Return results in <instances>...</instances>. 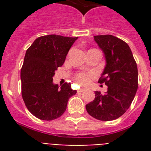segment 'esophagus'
I'll return each mask as SVG.
<instances>
[{"label": "esophagus", "mask_w": 151, "mask_h": 151, "mask_svg": "<svg viewBox=\"0 0 151 151\" xmlns=\"http://www.w3.org/2000/svg\"><path fill=\"white\" fill-rule=\"evenodd\" d=\"M85 90V88H80V89L78 90V92H84Z\"/></svg>", "instance_id": "34e87169"}]
</instances>
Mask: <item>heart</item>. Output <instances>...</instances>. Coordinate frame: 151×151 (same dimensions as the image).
Masks as SVG:
<instances>
[{
    "label": "heart",
    "instance_id": "1",
    "mask_svg": "<svg viewBox=\"0 0 151 151\" xmlns=\"http://www.w3.org/2000/svg\"><path fill=\"white\" fill-rule=\"evenodd\" d=\"M75 78L78 84H80V85H86V84L89 82L90 74L81 72V73H78L76 75Z\"/></svg>",
    "mask_w": 151,
    "mask_h": 151
}]
</instances>
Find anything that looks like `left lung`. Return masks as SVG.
<instances>
[{
	"instance_id": "1",
	"label": "left lung",
	"mask_w": 151,
	"mask_h": 151,
	"mask_svg": "<svg viewBox=\"0 0 151 151\" xmlns=\"http://www.w3.org/2000/svg\"><path fill=\"white\" fill-rule=\"evenodd\" d=\"M94 40L103 51L106 66L99 83L107 86V92H95V99L86 105L92 117L112 121L126 112L138 88V70L131 49L124 41L113 35H97Z\"/></svg>"
}]
</instances>
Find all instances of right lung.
I'll list each match as a JSON object with an SVG mask.
<instances>
[{
	"label": "right lung",
	"mask_w": 151,
	"mask_h": 151,
	"mask_svg": "<svg viewBox=\"0 0 151 151\" xmlns=\"http://www.w3.org/2000/svg\"><path fill=\"white\" fill-rule=\"evenodd\" d=\"M78 38L42 36L27 50L20 73L22 96L28 110L39 119L52 121L62 116L69 99L77 93L70 83L61 87L54 84L53 76Z\"/></svg>",
	"instance_id": "obj_1"
}]
</instances>
